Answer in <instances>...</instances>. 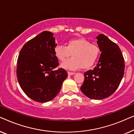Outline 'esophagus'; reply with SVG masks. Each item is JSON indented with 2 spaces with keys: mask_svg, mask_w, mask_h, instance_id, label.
Wrapping results in <instances>:
<instances>
[{
  "mask_svg": "<svg viewBox=\"0 0 134 134\" xmlns=\"http://www.w3.org/2000/svg\"><path fill=\"white\" fill-rule=\"evenodd\" d=\"M68 74L69 76H72V75L75 74V72H70V71H68Z\"/></svg>",
  "mask_w": 134,
  "mask_h": 134,
  "instance_id": "1",
  "label": "esophagus"
}]
</instances>
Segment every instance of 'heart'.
<instances>
[{
    "instance_id": "b5f03b06",
    "label": "heart",
    "mask_w": 134,
    "mask_h": 134,
    "mask_svg": "<svg viewBox=\"0 0 134 134\" xmlns=\"http://www.w3.org/2000/svg\"><path fill=\"white\" fill-rule=\"evenodd\" d=\"M99 52L98 46L83 38L69 40L65 46H58L55 49V56L61 62H65L72 54L71 59L62 64V67L69 69L89 68L96 62Z\"/></svg>"
}]
</instances>
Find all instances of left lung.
Here are the masks:
<instances>
[{"label": "left lung", "instance_id": "1", "mask_svg": "<svg viewBox=\"0 0 134 134\" xmlns=\"http://www.w3.org/2000/svg\"><path fill=\"white\" fill-rule=\"evenodd\" d=\"M101 52L97 65L84 73L85 80L80 87L88 98L100 100L109 97L116 91L124 72V60L120 47L107 36L96 37Z\"/></svg>", "mask_w": 134, "mask_h": 134}]
</instances>
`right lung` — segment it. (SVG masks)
Here are the masks:
<instances>
[{
	"label": "right lung",
	"instance_id": "add662e5",
	"mask_svg": "<svg viewBox=\"0 0 134 134\" xmlns=\"http://www.w3.org/2000/svg\"><path fill=\"white\" fill-rule=\"evenodd\" d=\"M52 32L44 31L23 46L18 58V80L24 92L34 100L46 102L58 94L68 77L55 54L57 44Z\"/></svg>",
	"mask_w": 134,
	"mask_h": 134
}]
</instances>
